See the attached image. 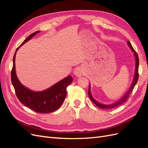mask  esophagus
Wrapping results in <instances>:
<instances>
[{
  "mask_svg": "<svg viewBox=\"0 0 148 148\" xmlns=\"http://www.w3.org/2000/svg\"><path fill=\"white\" fill-rule=\"evenodd\" d=\"M74 74L77 76V77H81L83 74V70L80 67L75 69L74 70Z\"/></svg>",
  "mask_w": 148,
  "mask_h": 148,
  "instance_id": "obj_1",
  "label": "esophagus"
}]
</instances>
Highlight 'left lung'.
<instances>
[{"instance_id":"8db88e82","label":"left lung","mask_w":148,"mask_h":148,"mask_svg":"<svg viewBox=\"0 0 148 148\" xmlns=\"http://www.w3.org/2000/svg\"><path fill=\"white\" fill-rule=\"evenodd\" d=\"M127 44L128 46H129V47L130 48V49L132 50V51L134 53V56H135V74H134V77H133V81L132 83V84L130 88L128 89V91L126 92V93L125 94L124 96L122 97V98H120V99H119V101H117V102H115L113 104H102L101 102H97L96 100L91 95V84H89V90H88V95L90 99L95 103V104L97 106L99 107V108L102 109H112L114 108V107H118L119 106H121L122 104H123L124 102H126L128 100V98L129 97L130 94L132 92V91H133V89H134V87L135 86V85L137 83L138 79V67H139V58L138 56V54L136 53V52L134 50L132 44L129 41H128L127 42Z\"/></svg>"}]
</instances>
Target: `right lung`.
<instances>
[{"mask_svg":"<svg viewBox=\"0 0 148 148\" xmlns=\"http://www.w3.org/2000/svg\"><path fill=\"white\" fill-rule=\"evenodd\" d=\"M36 31L30 34L16 49L13 56V68L11 71L12 83L14 87L18 99L24 106L38 113H51L58 109L64 102L66 95V88L73 82L70 75L62 79L50 88L41 91H34L22 84L17 77L15 70L16 51L24 44L39 33Z\"/></svg>","mask_w":148,"mask_h":148,"instance_id":"add662e5","label":"right lung"}]
</instances>
